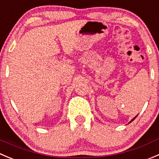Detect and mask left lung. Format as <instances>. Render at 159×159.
Instances as JSON below:
<instances>
[{"instance_id": "1", "label": "left lung", "mask_w": 159, "mask_h": 159, "mask_svg": "<svg viewBox=\"0 0 159 159\" xmlns=\"http://www.w3.org/2000/svg\"><path fill=\"white\" fill-rule=\"evenodd\" d=\"M136 117H137V116H135V117H134V119H132V120H131V121H130V122H132V121H133V120H134V119H135V118H136Z\"/></svg>"}]
</instances>
